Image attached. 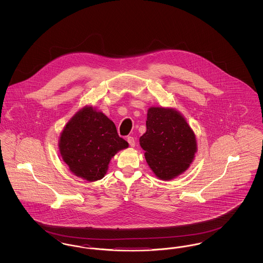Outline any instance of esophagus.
Returning <instances> with one entry per match:
<instances>
[{"instance_id": "34e87169", "label": "esophagus", "mask_w": 263, "mask_h": 263, "mask_svg": "<svg viewBox=\"0 0 263 263\" xmlns=\"http://www.w3.org/2000/svg\"><path fill=\"white\" fill-rule=\"evenodd\" d=\"M127 142L129 143V145H130V147H135V139L133 137H128L127 138Z\"/></svg>"}]
</instances>
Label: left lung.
I'll list each match as a JSON object with an SVG mask.
<instances>
[{
  "mask_svg": "<svg viewBox=\"0 0 263 263\" xmlns=\"http://www.w3.org/2000/svg\"><path fill=\"white\" fill-rule=\"evenodd\" d=\"M146 126L140 146L153 173L162 180L183 174L197 152L195 134L185 117L173 107L151 106Z\"/></svg>",
  "mask_w": 263,
  "mask_h": 263,
  "instance_id": "8db88e82",
  "label": "left lung"
}]
</instances>
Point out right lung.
Listing matches in <instances>:
<instances>
[{"instance_id": "right-lung-1", "label": "right lung", "mask_w": 263, "mask_h": 263, "mask_svg": "<svg viewBox=\"0 0 263 263\" xmlns=\"http://www.w3.org/2000/svg\"><path fill=\"white\" fill-rule=\"evenodd\" d=\"M112 121L91 105L74 114L60 134L58 147L71 173L87 181L100 180L119 151L128 148Z\"/></svg>"}]
</instances>
